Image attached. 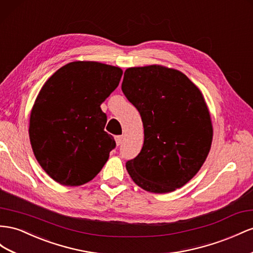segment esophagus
Masks as SVG:
<instances>
[{"instance_id":"esophagus-1","label":"esophagus","mask_w":253,"mask_h":253,"mask_svg":"<svg viewBox=\"0 0 253 253\" xmlns=\"http://www.w3.org/2000/svg\"><path fill=\"white\" fill-rule=\"evenodd\" d=\"M115 139H116V143H117V146H120L121 142H122V136L121 135L116 136Z\"/></svg>"}]
</instances>
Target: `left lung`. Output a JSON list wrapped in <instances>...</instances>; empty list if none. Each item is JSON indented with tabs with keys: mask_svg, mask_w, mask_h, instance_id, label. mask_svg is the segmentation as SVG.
Segmentation results:
<instances>
[{
	"mask_svg": "<svg viewBox=\"0 0 253 253\" xmlns=\"http://www.w3.org/2000/svg\"><path fill=\"white\" fill-rule=\"evenodd\" d=\"M121 89L139 112L145 134L139 154L126 163L132 180L156 194L185 185L203 165L213 138L201 91L185 74L156 65L128 68Z\"/></svg>",
	"mask_w": 253,
	"mask_h": 253,
	"instance_id": "8db88e82",
	"label": "left lung"
}]
</instances>
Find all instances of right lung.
<instances>
[{"instance_id": "right-lung-1", "label": "right lung", "mask_w": 253, "mask_h": 253, "mask_svg": "<svg viewBox=\"0 0 253 253\" xmlns=\"http://www.w3.org/2000/svg\"><path fill=\"white\" fill-rule=\"evenodd\" d=\"M118 67L73 61L45 82L33 106L30 139L40 166L54 181L79 186L91 181L116 147L104 131L100 105L118 87Z\"/></svg>"}]
</instances>
